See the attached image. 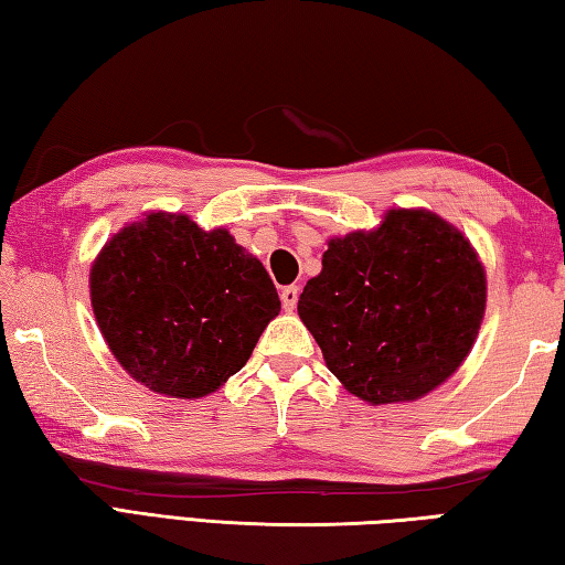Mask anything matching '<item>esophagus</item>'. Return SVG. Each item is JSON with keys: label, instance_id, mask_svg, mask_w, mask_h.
Segmentation results:
<instances>
[{"label": "esophagus", "instance_id": "34e87169", "mask_svg": "<svg viewBox=\"0 0 565 565\" xmlns=\"http://www.w3.org/2000/svg\"><path fill=\"white\" fill-rule=\"evenodd\" d=\"M280 300H282L285 312H292L295 307H297V300H300V287H297V285L282 287V292H280Z\"/></svg>", "mask_w": 565, "mask_h": 565}]
</instances>
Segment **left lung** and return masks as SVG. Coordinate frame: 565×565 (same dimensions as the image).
<instances>
[{"label":"left lung","mask_w":565,"mask_h":565,"mask_svg":"<svg viewBox=\"0 0 565 565\" xmlns=\"http://www.w3.org/2000/svg\"><path fill=\"white\" fill-rule=\"evenodd\" d=\"M484 307L487 273L465 233L428 209H388L376 228L327 241L297 315L342 386L383 406L443 386Z\"/></svg>","instance_id":"8db88e82"}]
</instances>
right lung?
Listing matches in <instances>:
<instances>
[{"label": "right lung", "instance_id": "1", "mask_svg": "<svg viewBox=\"0 0 565 565\" xmlns=\"http://www.w3.org/2000/svg\"><path fill=\"white\" fill-rule=\"evenodd\" d=\"M90 305L105 344L137 383L204 398L246 366L280 297L263 263L226 228L147 211L90 265Z\"/></svg>", "mask_w": 565, "mask_h": 565}]
</instances>
